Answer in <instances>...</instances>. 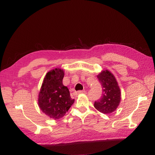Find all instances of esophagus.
<instances>
[{
  "instance_id": "obj_1",
  "label": "esophagus",
  "mask_w": 155,
  "mask_h": 155,
  "mask_svg": "<svg viewBox=\"0 0 155 155\" xmlns=\"http://www.w3.org/2000/svg\"><path fill=\"white\" fill-rule=\"evenodd\" d=\"M85 91H77L76 92V94L78 95V94H82V93H84Z\"/></svg>"
}]
</instances>
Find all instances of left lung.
<instances>
[{
    "mask_svg": "<svg viewBox=\"0 0 155 155\" xmlns=\"http://www.w3.org/2000/svg\"><path fill=\"white\" fill-rule=\"evenodd\" d=\"M97 77L102 86V94L94 102V107L104 114L112 113L117 108L121 101V91L116 78L107 69L102 71Z\"/></svg>",
    "mask_w": 155,
    "mask_h": 155,
    "instance_id": "obj_1",
    "label": "left lung"
}]
</instances>
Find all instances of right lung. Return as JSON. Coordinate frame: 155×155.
I'll use <instances>...</instances> for the list:
<instances>
[{
  "instance_id": "1",
  "label": "right lung",
  "mask_w": 155,
  "mask_h": 155,
  "mask_svg": "<svg viewBox=\"0 0 155 155\" xmlns=\"http://www.w3.org/2000/svg\"><path fill=\"white\" fill-rule=\"evenodd\" d=\"M64 71L60 68L49 71L43 81L38 95V106L46 116L57 120L63 117L73 105L67 86L63 84Z\"/></svg>"
}]
</instances>
